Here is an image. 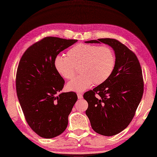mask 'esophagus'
I'll list each match as a JSON object with an SVG mask.
<instances>
[{"label":"esophagus","mask_w":157,"mask_h":157,"mask_svg":"<svg viewBox=\"0 0 157 157\" xmlns=\"http://www.w3.org/2000/svg\"><path fill=\"white\" fill-rule=\"evenodd\" d=\"M77 96H78V98L79 99H81L83 98V96H82V94H77Z\"/></svg>","instance_id":"34e87169"}]
</instances>
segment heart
I'll use <instances>...</instances> for the list:
<instances>
[{
    "instance_id": "obj_1",
    "label": "heart",
    "mask_w": 157,
    "mask_h": 157,
    "mask_svg": "<svg viewBox=\"0 0 157 157\" xmlns=\"http://www.w3.org/2000/svg\"><path fill=\"white\" fill-rule=\"evenodd\" d=\"M67 56L57 55L54 66L61 77L71 79L75 74V67L79 65L81 74L67 84L70 91L82 92L94 83L104 82L115 68V55L109 46L78 44L69 50Z\"/></svg>"
}]
</instances>
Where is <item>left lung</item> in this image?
<instances>
[{
	"label": "left lung",
	"mask_w": 157,
	"mask_h": 157,
	"mask_svg": "<svg viewBox=\"0 0 157 157\" xmlns=\"http://www.w3.org/2000/svg\"><path fill=\"white\" fill-rule=\"evenodd\" d=\"M85 42H102L115 52V65L111 75L83 97L88 103L86 114L92 129L103 136L116 135L129 125L143 96L141 65L134 52L116 39L107 38Z\"/></svg>",
	"instance_id": "left-lung-1"
}]
</instances>
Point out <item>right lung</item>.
<instances>
[{"label": "right lung", "mask_w": 157, "mask_h": 157, "mask_svg": "<svg viewBox=\"0 0 157 157\" xmlns=\"http://www.w3.org/2000/svg\"><path fill=\"white\" fill-rule=\"evenodd\" d=\"M77 40L45 37L24 52L16 73V92L28 124L39 136L53 138L63 133L77 94L63 92L65 81L54 66L55 57Z\"/></svg>", "instance_id": "1"}]
</instances>
